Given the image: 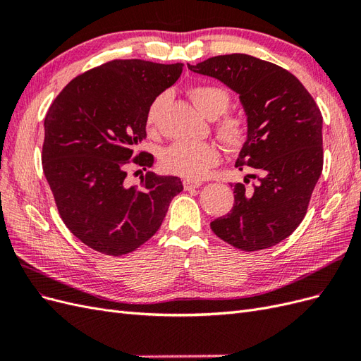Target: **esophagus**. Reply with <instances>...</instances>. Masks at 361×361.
Segmentation results:
<instances>
[{"label":"esophagus","instance_id":"esophagus-1","mask_svg":"<svg viewBox=\"0 0 361 361\" xmlns=\"http://www.w3.org/2000/svg\"><path fill=\"white\" fill-rule=\"evenodd\" d=\"M199 187H202L200 180H191V179L183 180V188L185 190H192V188H199Z\"/></svg>","mask_w":361,"mask_h":361}]
</instances>
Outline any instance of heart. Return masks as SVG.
Segmentation results:
<instances>
[{
	"label": "heart",
	"instance_id": "1",
	"mask_svg": "<svg viewBox=\"0 0 361 361\" xmlns=\"http://www.w3.org/2000/svg\"><path fill=\"white\" fill-rule=\"evenodd\" d=\"M188 96L195 110L207 118L221 116L231 105V94L221 87L212 84L192 85L188 90ZM162 104L164 96H158L150 104L146 116L149 129H155ZM216 134L228 150H238L245 143L248 128L241 117L226 116L216 123ZM218 161H220V150L215 145L206 141H176L164 150L161 157L164 169L187 179H202Z\"/></svg>",
	"mask_w": 361,
	"mask_h": 361
}]
</instances>
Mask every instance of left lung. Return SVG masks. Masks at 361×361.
<instances>
[{
	"instance_id": "left-lung-1",
	"label": "left lung",
	"mask_w": 361,
	"mask_h": 361,
	"mask_svg": "<svg viewBox=\"0 0 361 361\" xmlns=\"http://www.w3.org/2000/svg\"><path fill=\"white\" fill-rule=\"evenodd\" d=\"M188 69L239 94L248 135L235 166L255 170L253 188L235 183L232 211L212 232L244 251L264 250L300 226L322 173V114L297 76L247 54L207 59ZM247 182V178H245Z\"/></svg>"
}]
</instances>
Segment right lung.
Segmentation results:
<instances>
[{
  "label": "right lung",
  "mask_w": 361,
  "mask_h": 361,
  "mask_svg": "<svg viewBox=\"0 0 361 361\" xmlns=\"http://www.w3.org/2000/svg\"><path fill=\"white\" fill-rule=\"evenodd\" d=\"M182 63L113 60L73 78L45 117L43 173L69 231L99 253L123 256L157 233L183 185L147 171L126 185L134 149L146 138L150 104L179 80ZM152 167L141 152L133 160Z\"/></svg>",
  "instance_id": "1"
}]
</instances>
